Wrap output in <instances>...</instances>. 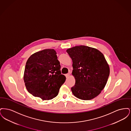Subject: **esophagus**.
<instances>
[{
    "instance_id": "esophagus-1",
    "label": "esophagus",
    "mask_w": 131,
    "mask_h": 131,
    "mask_svg": "<svg viewBox=\"0 0 131 131\" xmlns=\"http://www.w3.org/2000/svg\"><path fill=\"white\" fill-rule=\"evenodd\" d=\"M70 76V74H65V77H66V78H68Z\"/></svg>"
}]
</instances>
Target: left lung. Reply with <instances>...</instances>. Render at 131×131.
<instances>
[{"mask_svg":"<svg viewBox=\"0 0 131 131\" xmlns=\"http://www.w3.org/2000/svg\"><path fill=\"white\" fill-rule=\"evenodd\" d=\"M72 59L75 85L71 87L77 98L90 100L104 88L110 75V68L103 54L96 49L79 46L67 50Z\"/></svg>","mask_w":131,"mask_h":131,"instance_id":"8db88e82","label":"left lung"}]
</instances>
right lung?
<instances>
[{"label":"right lung","mask_w":131,"mask_h":131,"mask_svg":"<svg viewBox=\"0 0 131 131\" xmlns=\"http://www.w3.org/2000/svg\"><path fill=\"white\" fill-rule=\"evenodd\" d=\"M60 68L53 49L42 50L31 55L26 63L24 77L28 91L43 100L56 97L66 80Z\"/></svg>","instance_id":"1"}]
</instances>
